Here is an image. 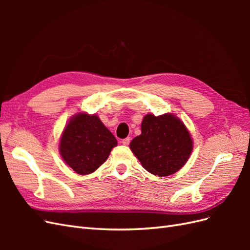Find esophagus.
<instances>
[{"instance_id": "1", "label": "esophagus", "mask_w": 250, "mask_h": 250, "mask_svg": "<svg viewBox=\"0 0 250 250\" xmlns=\"http://www.w3.org/2000/svg\"><path fill=\"white\" fill-rule=\"evenodd\" d=\"M129 143H130V138H126V139L122 140V144H123V145H125V146L129 145Z\"/></svg>"}]
</instances>
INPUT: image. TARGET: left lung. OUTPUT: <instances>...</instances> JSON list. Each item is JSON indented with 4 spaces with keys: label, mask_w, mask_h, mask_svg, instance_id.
<instances>
[{
    "label": "left lung",
    "mask_w": 250,
    "mask_h": 250,
    "mask_svg": "<svg viewBox=\"0 0 250 250\" xmlns=\"http://www.w3.org/2000/svg\"><path fill=\"white\" fill-rule=\"evenodd\" d=\"M142 133L130 143V149L143 168L157 176H169L184 167L193 150L190 132L170 113L147 115Z\"/></svg>",
    "instance_id": "obj_1"
}]
</instances>
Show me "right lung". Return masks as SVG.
<instances>
[{
	"label": "right lung",
	"instance_id": "right-lung-1",
	"mask_svg": "<svg viewBox=\"0 0 250 250\" xmlns=\"http://www.w3.org/2000/svg\"><path fill=\"white\" fill-rule=\"evenodd\" d=\"M117 144L113 134L97 116L78 113L64 128L59 152L75 172L85 175L107 160Z\"/></svg>",
	"mask_w": 250,
	"mask_h": 250
}]
</instances>
